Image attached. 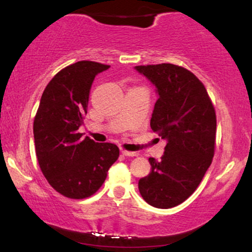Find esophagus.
Here are the masks:
<instances>
[{"instance_id":"1","label":"esophagus","mask_w":252,"mask_h":252,"mask_svg":"<svg viewBox=\"0 0 252 252\" xmlns=\"http://www.w3.org/2000/svg\"><path fill=\"white\" fill-rule=\"evenodd\" d=\"M122 154L124 155V156H129V157L137 156L136 153H133V151H127V150H122Z\"/></svg>"}]
</instances>
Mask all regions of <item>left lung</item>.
<instances>
[{
  "label": "left lung",
  "instance_id": "1",
  "mask_svg": "<svg viewBox=\"0 0 252 252\" xmlns=\"http://www.w3.org/2000/svg\"><path fill=\"white\" fill-rule=\"evenodd\" d=\"M134 68L156 88L150 127L166 140L161 159L149 158L150 173L139 180V190L148 204L170 209L196 190L212 163L215 108L204 85L184 67L164 63Z\"/></svg>",
  "mask_w": 252,
  "mask_h": 252
}]
</instances>
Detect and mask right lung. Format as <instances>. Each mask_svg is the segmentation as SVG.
<instances>
[{
	"instance_id": "1",
	"label": "right lung",
	"mask_w": 252,
	"mask_h": 252,
	"mask_svg": "<svg viewBox=\"0 0 252 252\" xmlns=\"http://www.w3.org/2000/svg\"><path fill=\"white\" fill-rule=\"evenodd\" d=\"M110 66L80 61L58 72L47 85L33 124L40 168L51 187L68 198L92 196L119 157L113 143H97L78 133L87 113L94 79Z\"/></svg>"
}]
</instances>
